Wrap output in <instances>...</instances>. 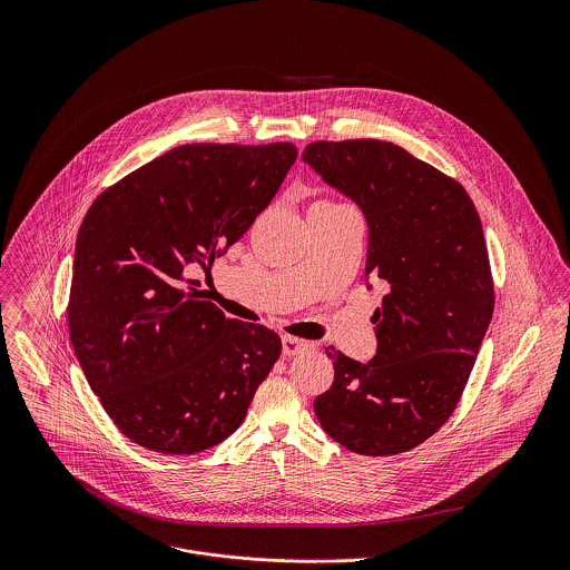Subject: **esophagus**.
<instances>
[{"instance_id": "esophagus-1", "label": "esophagus", "mask_w": 570, "mask_h": 570, "mask_svg": "<svg viewBox=\"0 0 570 570\" xmlns=\"http://www.w3.org/2000/svg\"><path fill=\"white\" fill-rule=\"evenodd\" d=\"M305 348H309L307 340H301V337H294V335H283V353L285 355H296Z\"/></svg>"}]
</instances>
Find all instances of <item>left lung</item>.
<instances>
[{
    "label": "left lung",
    "instance_id": "8db88e82",
    "mask_svg": "<svg viewBox=\"0 0 570 570\" xmlns=\"http://www.w3.org/2000/svg\"><path fill=\"white\" fill-rule=\"evenodd\" d=\"M303 160L364 213L366 276L386 287L373 316L375 357L362 364L331 346L335 377L316 416L355 454L407 452L450 419L488 333L493 281L481 217L456 179L393 142L321 140Z\"/></svg>",
    "mask_w": 570,
    "mask_h": 570
}]
</instances>
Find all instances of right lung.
Segmentation results:
<instances>
[{
  "label": "right lung",
  "mask_w": 570,
  "mask_h": 570,
  "mask_svg": "<svg viewBox=\"0 0 570 570\" xmlns=\"http://www.w3.org/2000/svg\"><path fill=\"white\" fill-rule=\"evenodd\" d=\"M292 142L184 145L89 206L68 325L82 373L116 428L160 454L228 439L281 355V337L197 301L186 278L239 242L296 163Z\"/></svg>",
  "instance_id": "1"
}]
</instances>
